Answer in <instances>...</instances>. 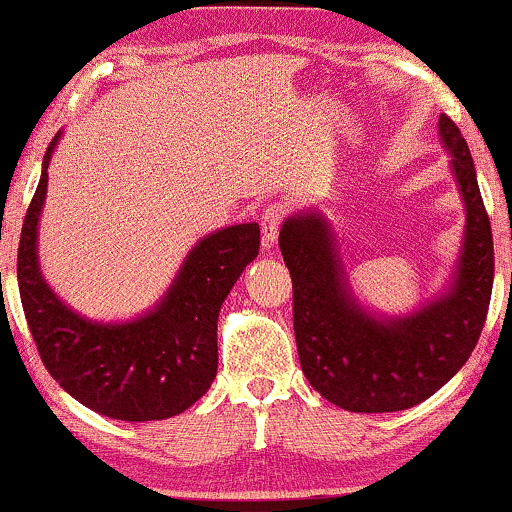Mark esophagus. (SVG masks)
<instances>
[{
	"label": "esophagus",
	"instance_id": "34e87169",
	"mask_svg": "<svg viewBox=\"0 0 512 512\" xmlns=\"http://www.w3.org/2000/svg\"><path fill=\"white\" fill-rule=\"evenodd\" d=\"M286 221V207L284 204H269L262 214V240L264 245H274L276 236H279L281 223Z\"/></svg>",
	"mask_w": 512,
	"mask_h": 512
}]
</instances>
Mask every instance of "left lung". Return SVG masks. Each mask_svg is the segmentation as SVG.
Returning <instances> with one entry per match:
<instances>
[{"label":"left lung","mask_w":512,"mask_h":512,"mask_svg":"<svg viewBox=\"0 0 512 512\" xmlns=\"http://www.w3.org/2000/svg\"><path fill=\"white\" fill-rule=\"evenodd\" d=\"M440 139L452 154L467 228L452 289L419 313L378 320L351 293L320 214L291 216L279 248L293 281V332L310 385L346 411L383 414L424 402L472 356L493 289L491 223L469 146L448 115Z\"/></svg>","instance_id":"left-lung-1"}]
</instances>
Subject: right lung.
I'll return each instance as SVG.
<instances>
[{"mask_svg": "<svg viewBox=\"0 0 512 512\" xmlns=\"http://www.w3.org/2000/svg\"><path fill=\"white\" fill-rule=\"evenodd\" d=\"M57 137L23 219L16 262L21 305L40 361L62 390L98 414L120 421L170 419L214 383L216 320L238 276L260 252V226L238 223L199 240L163 301L144 317L125 325L88 322L50 291L35 255Z\"/></svg>", "mask_w": 512, "mask_h": 512, "instance_id": "obj_1", "label": "right lung"}]
</instances>
